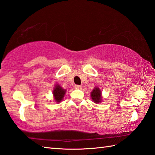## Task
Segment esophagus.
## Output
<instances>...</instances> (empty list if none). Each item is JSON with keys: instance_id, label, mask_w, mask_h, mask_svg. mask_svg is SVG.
I'll list each match as a JSON object with an SVG mask.
<instances>
[{"instance_id": "34e87169", "label": "esophagus", "mask_w": 155, "mask_h": 155, "mask_svg": "<svg viewBox=\"0 0 155 155\" xmlns=\"http://www.w3.org/2000/svg\"><path fill=\"white\" fill-rule=\"evenodd\" d=\"M74 88H76V89H81L82 86H80V85H75V86H74Z\"/></svg>"}]
</instances>
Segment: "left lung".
I'll return each mask as SVG.
<instances>
[{"label":"left lung","instance_id":"1","mask_svg":"<svg viewBox=\"0 0 155 155\" xmlns=\"http://www.w3.org/2000/svg\"><path fill=\"white\" fill-rule=\"evenodd\" d=\"M91 96L93 102L95 103H100L102 102V91L98 87H95V88L92 91Z\"/></svg>","mask_w":155,"mask_h":155}]
</instances>
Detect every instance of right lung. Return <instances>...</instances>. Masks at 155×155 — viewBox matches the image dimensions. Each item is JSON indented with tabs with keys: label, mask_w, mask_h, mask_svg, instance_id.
Returning <instances> with one entry per match:
<instances>
[{
	"label": "right lung",
	"mask_w": 155,
	"mask_h": 155,
	"mask_svg": "<svg viewBox=\"0 0 155 155\" xmlns=\"http://www.w3.org/2000/svg\"><path fill=\"white\" fill-rule=\"evenodd\" d=\"M66 91L63 88L61 87V86L59 84H56L55 88L53 91V94L56 102H60L61 100L63 99V97L65 94Z\"/></svg>",
	"instance_id": "add662e5"
}]
</instances>
